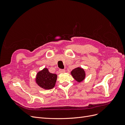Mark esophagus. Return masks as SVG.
Segmentation results:
<instances>
[{"instance_id": "esophagus-1", "label": "esophagus", "mask_w": 125, "mask_h": 125, "mask_svg": "<svg viewBox=\"0 0 125 125\" xmlns=\"http://www.w3.org/2000/svg\"><path fill=\"white\" fill-rule=\"evenodd\" d=\"M59 73H65V70L64 69H59Z\"/></svg>"}]
</instances>
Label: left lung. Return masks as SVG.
<instances>
[{
	"label": "left lung",
	"instance_id": "1",
	"mask_svg": "<svg viewBox=\"0 0 125 125\" xmlns=\"http://www.w3.org/2000/svg\"><path fill=\"white\" fill-rule=\"evenodd\" d=\"M71 75L78 82H80L84 80L85 77V73L84 69L78 67L73 69L71 72Z\"/></svg>",
	"mask_w": 125,
	"mask_h": 125
}]
</instances>
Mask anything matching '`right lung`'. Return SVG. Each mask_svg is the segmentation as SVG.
<instances>
[{
	"mask_svg": "<svg viewBox=\"0 0 125 125\" xmlns=\"http://www.w3.org/2000/svg\"><path fill=\"white\" fill-rule=\"evenodd\" d=\"M57 75L49 72L48 69L45 68L37 73L36 82L41 88L45 90H50L54 88L57 80Z\"/></svg>",
	"mask_w": 125,
	"mask_h": 125,
	"instance_id": "right-lung-1",
	"label": "right lung"
}]
</instances>
